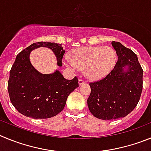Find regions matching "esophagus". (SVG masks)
Segmentation results:
<instances>
[{
    "label": "esophagus",
    "instance_id": "esophagus-1",
    "mask_svg": "<svg viewBox=\"0 0 151 151\" xmlns=\"http://www.w3.org/2000/svg\"><path fill=\"white\" fill-rule=\"evenodd\" d=\"M78 83H79V85H82V84L85 83V81H84L83 79H79Z\"/></svg>",
    "mask_w": 151,
    "mask_h": 151
}]
</instances>
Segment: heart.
Segmentation results:
<instances>
[{
	"mask_svg": "<svg viewBox=\"0 0 151 151\" xmlns=\"http://www.w3.org/2000/svg\"><path fill=\"white\" fill-rule=\"evenodd\" d=\"M116 52L111 47H83L74 50L65 64L74 68H84L86 76L97 81L108 75L114 67Z\"/></svg>",
	"mask_w": 151,
	"mask_h": 151,
	"instance_id": "b5f03b06",
	"label": "heart"
}]
</instances>
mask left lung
Segmentation results:
<instances>
[{
    "mask_svg": "<svg viewBox=\"0 0 151 151\" xmlns=\"http://www.w3.org/2000/svg\"><path fill=\"white\" fill-rule=\"evenodd\" d=\"M111 45L118 56L114 68L104 78L90 83L87 99L89 111L101 119H116L128 115L136 107L142 92L143 70L132 50L119 42Z\"/></svg>",
    "mask_w": 151,
    "mask_h": 151,
    "instance_id": "obj_1",
    "label": "left lung"
}]
</instances>
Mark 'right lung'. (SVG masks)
<instances>
[{"mask_svg": "<svg viewBox=\"0 0 151 151\" xmlns=\"http://www.w3.org/2000/svg\"><path fill=\"white\" fill-rule=\"evenodd\" d=\"M39 47H47L55 54L57 65L62 66L65 52L61 44L50 42L32 43L17 55L9 72L8 92L10 101L20 114L34 119H47L64 109L66 101L76 88L78 79L66 80L59 70L41 74L30 62V53Z\"/></svg>", "mask_w": 151, "mask_h": 151, "instance_id": "obj_1", "label": "right lung"}]
</instances>
